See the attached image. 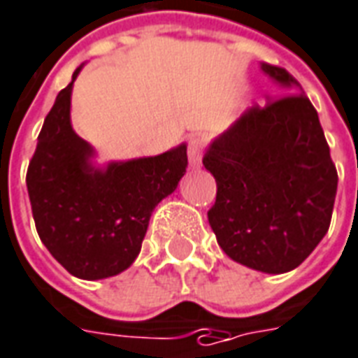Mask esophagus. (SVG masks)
I'll list each match as a JSON object with an SVG mask.
<instances>
[{"label": "esophagus", "mask_w": 358, "mask_h": 358, "mask_svg": "<svg viewBox=\"0 0 358 358\" xmlns=\"http://www.w3.org/2000/svg\"><path fill=\"white\" fill-rule=\"evenodd\" d=\"M201 158H203V141L198 138H192L189 141V164L190 168L196 169L201 166Z\"/></svg>", "instance_id": "34e87169"}]
</instances>
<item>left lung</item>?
Listing matches in <instances>:
<instances>
[{"instance_id":"obj_1","label":"left lung","mask_w":358,"mask_h":358,"mask_svg":"<svg viewBox=\"0 0 358 358\" xmlns=\"http://www.w3.org/2000/svg\"><path fill=\"white\" fill-rule=\"evenodd\" d=\"M260 69L287 96L251 107L209 143L203 166L217 181V200L208 219L234 262L285 273L329 232L338 173L300 83L283 67Z\"/></svg>"}]
</instances>
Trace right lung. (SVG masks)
<instances>
[{
	"mask_svg": "<svg viewBox=\"0 0 358 358\" xmlns=\"http://www.w3.org/2000/svg\"><path fill=\"white\" fill-rule=\"evenodd\" d=\"M58 92L43 122L28 185L43 245L79 279H106L128 270L141 251L150 215L187 171V143L157 157L94 164L96 150L71 126V92Z\"/></svg>",
	"mask_w": 358,
	"mask_h": 358,
	"instance_id": "right-lung-1",
	"label": "right lung"
}]
</instances>
